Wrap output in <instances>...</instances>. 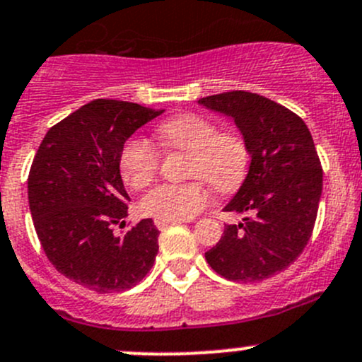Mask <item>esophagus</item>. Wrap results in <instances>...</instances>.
<instances>
[{"label":"esophagus","instance_id":"34e87169","mask_svg":"<svg viewBox=\"0 0 362 362\" xmlns=\"http://www.w3.org/2000/svg\"><path fill=\"white\" fill-rule=\"evenodd\" d=\"M153 223H156V226L159 228V230H164V228L170 226V224L180 223V219H156Z\"/></svg>","mask_w":362,"mask_h":362}]
</instances>
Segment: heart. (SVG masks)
<instances>
[{
    "instance_id": "b5f03b06",
    "label": "heart",
    "mask_w": 362,
    "mask_h": 362,
    "mask_svg": "<svg viewBox=\"0 0 362 362\" xmlns=\"http://www.w3.org/2000/svg\"><path fill=\"white\" fill-rule=\"evenodd\" d=\"M160 141L171 152L187 153L185 184H160L139 203L145 216L156 219H187L202 212L210 202L206 185L219 194H233L245 182L251 152L237 131H217L210 118L182 113L163 122L157 129ZM122 180L131 189H145L156 180L160 153L141 138L129 139L118 159Z\"/></svg>"
}]
</instances>
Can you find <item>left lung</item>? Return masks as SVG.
Returning a JSON list of instances; mask_svg holds the SVG:
<instances>
[{
    "label": "left lung",
    "instance_id": "1",
    "mask_svg": "<svg viewBox=\"0 0 362 362\" xmlns=\"http://www.w3.org/2000/svg\"><path fill=\"white\" fill-rule=\"evenodd\" d=\"M198 103L230 115L251 152L247 178L224 206L244 221L224 226L206 262L230 281L272 278L299 258L317 221L324 171L310 129L293 111L244 90Z\"/></svg>",
    "mask_w": 362,
    "mask_h": 362
}]
</instances>
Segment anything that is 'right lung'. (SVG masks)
Listing matches in <instances>:
<instances>
[{
    "mask_svg": "<svg viewBox=\"0 0 362 362\" xmlns=\"http://www.w3.org/2000/svg\"><path fill=\"white\" fill-rule=\"evenodd\" d=\"M163 111L97 99L47 131L28 175L35 231L59 274L99 293L129 290L152 269L159 230L143 219L125 226L129 198L120 152L136 129Z\"/></svg>",
    "mask_w": 362,
    "mask_h": 362,
    "instance_id": "obj_1",
    "label": "right lung"
}]
</instances>
